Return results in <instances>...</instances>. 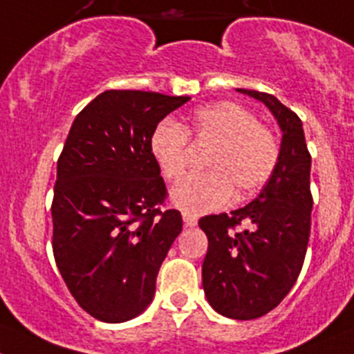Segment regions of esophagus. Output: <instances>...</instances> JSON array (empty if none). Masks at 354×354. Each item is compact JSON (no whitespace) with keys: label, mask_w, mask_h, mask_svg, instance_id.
<instances>
[{"label":"esophagus","mask_w":354,"mask_h":354,"mask_svg":"<svg viewBox=\"0 0 354 354\" xmlns=\"http://www.w3.org/2000/svg\"><path fill=\"white\" fill-rule=\"evenodd\" d=\"M183 222H185V225H187V227H196L197 225V216H196V214L187 213V211H185Z\"/></svg>","instance_id":"esophagus-1"}]
</instances>
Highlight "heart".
Returning a JSON list of instances; mask_svg holds the SVG:
<instances>
[{
	"label": "heart",
	"instance_id": "b5f03b06",
	"mask_svg": "<svg viewBox=\"0 0 354 354\" xmlns=\"http://www.w3.org/2000/svg\"><path fill=\"white\" fill-rule=\"evenodd\" d=\"M188 136L197 143H211V150L203 162L206 171L174 188V204L187 213L222 207L232 196L236 201L255 196L279 164L276 132L244 104L220 101L197 108L185 127L171 118L153 127L151 157L167 181H180L190 167Z\"/></svg>",
	"mask_w": 354,
	"mask_h": 354
}]
</instances>
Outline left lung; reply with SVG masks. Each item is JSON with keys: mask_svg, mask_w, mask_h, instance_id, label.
<instances>
[{"mask_svg": "<svg viewBox=\"0 0 354 354\" xmlns=\"http://www.w3.org/2000/svg\"><path fill=\"white\" fill-rule=\"evenodd\" d=\"M237 91L262 101L277 118L281 155L252 204L199 220L207 236L203 286L216 313L255 319L281 304L302 270L311 234V153L295 111L272 94Z\"/></svg>", "mask_w": 354, "mask_h": 354, "instance_id": "8db88e82", "label": "left lung"}]
</instances>
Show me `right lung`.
Masks as SVG:
<instances>
[{"mask_svg":"<svg viewBox=\"0 0 354 354\" xmlns=\"http://www.w3.org/2000/svg\"><path fill=\"white\" fill-rule=\"evenodd\" d=\"M188 95L106 91L73 122L57 158L52 252L78 306L104 323L147 309L183 220L151 157L150 136Z\"/></svg>","mask_w":354,"mask_h":354,"instance_id":"right-lung-1","label":"right lung"}]
</instances>
